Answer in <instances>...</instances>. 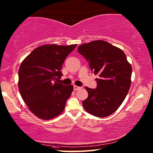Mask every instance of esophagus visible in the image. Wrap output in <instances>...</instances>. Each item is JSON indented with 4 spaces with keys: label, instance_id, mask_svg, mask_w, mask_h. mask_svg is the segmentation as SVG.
<instances>
[{
    "label": "esophagus",
    "instance_id": "1",
    "mask_svg": "<svg viewBox=\"0 0 153 153\" xmlns=\"http://www.w3.org/2000/svg\"><path fill=\"white\" fill-rule=\"evenodd\" d=\"M82 87H79V86H77V85H74V89L75 91H77V90H79L80 89H82Z\"/></svg>",
    "mask_w": 153,
    "mask_h": 153
}]
</instances>
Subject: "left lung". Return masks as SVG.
<instances>
[{"instance_id": "8db88e82", "label": "left lung", "mask_w": 153, "mask_h": 153, "mask_svg": "<svg viewBox=\"0 0 153 153\" xmlns=\"http://www.w3.org/2000/svg\"><path fill=\"white\" fill-rule=\"evenodd\" d=\"M77 51L99 77L97 89L85 87L88 97L82 102L83 108L96 117L110 116L122 105L130 88L131 64L122 49L102 40L83 44Z\"/></svg>"}]
</instances>
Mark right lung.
<instances>
[{"label":"right lung","mask_w":153,"mask_h":153,"mask_svg":"<svg viewBox=\"0 0 153 153\" xmlns=\"http://www.w3.org/2000/svg\"><path fill=\"white\" fill-rule=\"evenodd\" d=\"M77 45H44L22 61L18 71V87L29 110L42 120H51L64 111L72 85L58 83L66 56Z\"/></svg>","instance_id":"1"}]
</instances>
